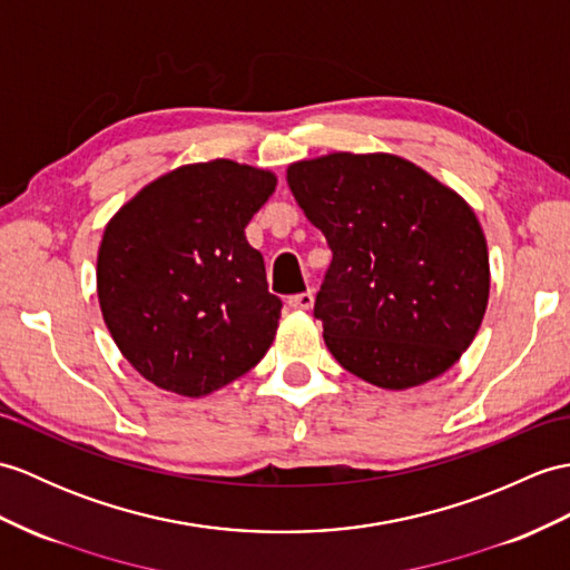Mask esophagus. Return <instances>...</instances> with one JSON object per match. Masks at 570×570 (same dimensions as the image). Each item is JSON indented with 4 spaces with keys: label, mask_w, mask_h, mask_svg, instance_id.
Instances as JSON below:
<instances>
[{
    "label": "esophagus",
    "mask_w": 570,
    "mask_h": 570,
    "mask_svg": "<svg viewBox=\"0 0 570 570\" xmlns=\"http://www.w3.org/2000/svg\"><path fill=\"white\" fill-rule=\"evenodd\" d=\"M311 306H313V294H311V291H303V294L288 296V308H294V311H308Z\"/></svg>",
    "instance_id": "1"
}]
</instances>
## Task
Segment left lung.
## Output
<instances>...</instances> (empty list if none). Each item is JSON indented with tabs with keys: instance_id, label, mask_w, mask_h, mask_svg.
I'll list each match as a JSON object with an SVG mask.
<instances>
[{
	"instance_id": "1",
	"label": "left lung",
	"mask_w": 570,
	"mask_h": 570,
	"mask_svg": "<svg viewBox=\"0 0 570 570\" xmlns=\"http://www.w3.org/2000/svg\"><path fill=\"white\" fill-rule=\"evenodd\" d=\"M333 262L315 296L350 374L403 391L444 374L479 333L491 291L471 206L399 155L330 153L286 169Z\"/></svg>"
}]
</instances>
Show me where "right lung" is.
Wrapping results in <instances>:
<instances>
[{"mask_svg": "<svg viewBox=\"0 0 570 570\" xmlns=\"http://www.w3.org/2000/svg\"><path fill=\"white\" fill-rule=\"evenodd\" d=\"M274 187L272 171L233 160L184 165L106 225L97 259L104 323L157 389L202 399L272 347L282 298L269 294L245 228Z\"/></svg>", "mask_w": 570, "mask_h": 570, "instance_id": "1", "label": "right lung"}]
</instances>
